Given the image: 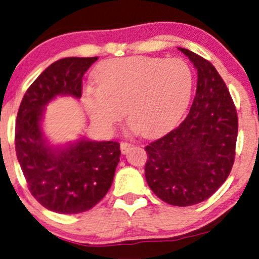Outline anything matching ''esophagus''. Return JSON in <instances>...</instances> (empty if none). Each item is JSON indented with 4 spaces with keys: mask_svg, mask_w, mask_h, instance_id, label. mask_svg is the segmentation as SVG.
I'll use <instances>...</instances> for the list:
<instances>
[{
    "mask_svg": "<svg viewBox=\"0 0 259 259\" xmlns=\"http://www.w3.org/2000/svg\"><path fill=\"white\" fill-rule=\"evenodd\" d=\"M132 147H133L132 143L120 142V151H122V154H126Z\"/></svg>",
    "mask_w": 259,
    "mask_h": 259,
    "instance_id": "1",
    "label": "esophagus"
}]
</instances>
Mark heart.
<instances>
[{
	"mask_svg": "<svg viewBox=\"0 0 259 259\" xmlns=\"http://www.w3.org/2000/svg\"><path fill=\"white\" fill-rule=\"evenodd\" d=\"M97 88L82 103L96 125L111 129L126 116L140 134L153 137L170 129L192 97L193 72L180 58L127 57L106 60L96 71Z\"/></svg>",
	"mask_w": 259,
	"mask_h": 259,
	"instance_id": "1",
	"label": "heart"
}]
</instances>
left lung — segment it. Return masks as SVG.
I'll return each instance as SVG.
<instances>
[{
	"mask_svg": "<svg viewBox=\"0 0 259 259\" xmlns=\"http://www.w3.org/2000/svg\"><path fill=\"white\" fill-rule=\"evenodd\" d=\"M179 50L198 71L195 97L180 125L144 148V173L157 198L173 206H192L214 194L230 175L238 116L215 67L192 51Z\"/></svg>",
	"mask_w": 259,
	"mask_h": 259,
	"instance_id": "1",
	"label": "left lung"
}]
</instances>
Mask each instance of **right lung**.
<instances>
[{
  "label": "right lung",
  "instance_id": "add662e5",
  "mask_svg": "<svg viewBox=\"0 0 259 259\" xmlns=\"http://www.w3.org/2000/svg\"><path fill=\"white\" fill-rule=\"evenodd\" d=\"M64 58L50 65L23 96L15 126V150L28 188L45 208L61 214L89 211L111 187L119 143L79 139L53 147L45 139V106L57 96L81 97L82 75L97 60Z\"/></svg>",
  "mask_w": 259,
  "mask_h": 259
}]
</instances>
